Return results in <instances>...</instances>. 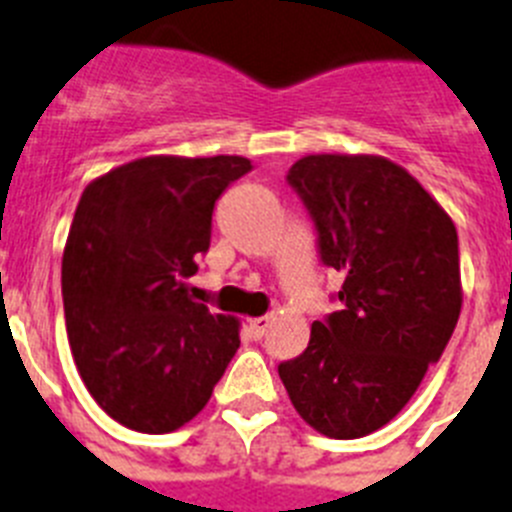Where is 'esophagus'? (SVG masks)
<instances>
[{"mask_svg": "<svg viewBox=\"0 0 512 512\" xmlns=\"http://www.w3.org/2000/svg\"><path fill=\"white\" fill-rule=\"evenodd\" d=\"M269 325H271L269 315H264V318H251V320H248V330H251L253 338L264 336L266 330H269Z\"/></svg>", "mask_w": 512, "mask_h": 512, "instance_id": "1", "label": "esophagus"}]
</instances>
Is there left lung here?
Returning a JSON list of instances; mask_svg holds the SVG:
<instances>
[{
    "label": "left lung",
    "mask_w": 512,
    "mask_h": 512,
    "mask_svg": "<svg viewBox=\"0 0 512 512\" xmlns=\"http://www.w3.org/2000/svg\"><path fill=\"white\" fill-rule=\"evenodd\" d=\"M287 179L315 220L320 259L346 279L343 310L312 323L307 348L279 364V377L310 428L369 436L408 405L454 333L456 225L384 156L310 153Z\"/></svg>",
    "instance_id": "obj_1"
}]
</instances>
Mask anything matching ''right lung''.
I'll use <instances>...</instances> for the list:
<instances>
[{
  "mask_svg": "<svg viewBox=\"0 0 512 512\" xmlns=\"http://www.w3.org/2000/svg\"><path fill=\"white\" fill-rule=\"evenodd\" d=\"M248 171L243 156H146L81 194L61 266L66 333L89 395L125 428H182L241 346V320L212 315L184 279L210 248L215 200Z\"/></svg>",
  "mask_w": 512,
  "mask_h": 512,
  "instance_id": "right-lung-1",
  "label": "right lung"
}]
</instances>
